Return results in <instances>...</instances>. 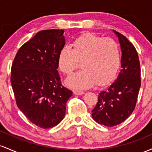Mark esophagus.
Returning a JSON list of instances; mask_svg holds the SVG:
<instances>
[{
  "label": "esophagus",
  "mask_w": 152,
  "mask_h": 152,
  "mask_svg": "<svg viewBox=\"0 0 152 152\" xmlns=\"http://www.w3.org/2000/svg\"><path fill=\"white\" fill-rule=\"evenodd\" d=\"M73 93H74L76 95H81L84 94V91H81V90H79V89H76L73 90Z\"/></svg>",
  "instance_id": "34e87169"
}]
</instances>
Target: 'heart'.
<instances>
[{
    "label": "heart",
    "instance_id": "heart-1",
    "mask_svg": "<svg viewBox=\"0 0 152 152\" xmlns=\"http://www.w3.org/2000/svg\"><path fill=\"white\" fill-rule=\"evenodd\" d=\"M83 69L67 81L68 86L86 89L96 84H107L114 79L121 63L118 43L110 37L87 33L76 38L72 48L63 47L59 52L58 64L63 73L71 76L79 67Z\"/></svg>",
    "mask_w": 152,
    "mask_h": 152
}]
</instances>
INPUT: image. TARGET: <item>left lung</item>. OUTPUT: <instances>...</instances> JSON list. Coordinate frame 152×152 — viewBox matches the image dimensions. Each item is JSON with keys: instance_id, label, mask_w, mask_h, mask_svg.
Segmentation results:
<instances>
[{"instance_id": "left-lung-1", "label": "left lung", "mask_w": 152, "mask_h": 152, "mask_svg": "<svg viewBox=\"0 0 152 152\" xmlns=\"http://www.w3.org/2000/svg\"><path fill=\"white\" fill-rule=\"evenodd\" d=\"M119 39L122 57L117 79L100 91L92 110L93 119L99 124L113 127L120 124L134 110L141 87V69L136 48L124 35L114 31Z\"/></svg>"}]
</instances>
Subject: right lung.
Segmentation results:
<instances>
[{
    "mask_svg": "<svg viewBox=\"0 0 152 152\" xmlns=\"http://www.w3.org/2000/svg\"><path fill=\"white\" fill-rule=\"evenodd\" d=\"M63 29L42 30L24 43L11 66V83L18 107L42 128L64 118L72 91L63 86L57 69L59 52L66 43Z\"/></svg>",
    "mask_w": 152,
    "mask_h": 152,
    "instance_id": "add662e5",
    "label": "right lung"
}]
</instances>
